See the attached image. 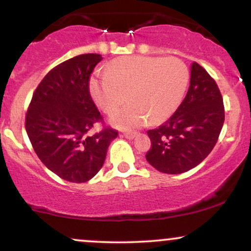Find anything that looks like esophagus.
I'll return each mask as SVG.
<instances>
[{"label": "esophagus", "instance_id": "obj_1", "mask_svg": "<svg viewBox=\"0 0 251 251\" xmlns=\"http://www.w3.org/2000/svg\"><path fill=\"white\" fill-rule=\"evenodd\" d=\"M123 135L125 138H127V139H133L135 135H137V133H135V132H125V133H123Z\"/></svg>", "mask_w": 251, "mask_h": 251}]
</instances>
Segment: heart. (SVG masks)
I'll return each mask as SVG.
<instances>
[{
  "mask_svg": "<svg viewBox=\"0 0 251 251\" xmlns=\"http://www.w3.org/2000/svg\"><path fill=\"white\" fill-rule=\"evenodd\" d=\"M189 82V68L178 57L124 56L113 60L106 73L89 80L94 102L112 113L128 100L127 106L111 117L119 128H135L162 123L177 109Z\"/></svg>",
  "mask_w": 251,
  "mask_h": 251,
  "instance_id": "heart-1",
  "label": "heart"
}]
</instances>
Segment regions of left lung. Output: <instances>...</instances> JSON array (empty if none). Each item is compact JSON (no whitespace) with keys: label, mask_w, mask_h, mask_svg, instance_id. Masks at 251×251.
Here are the masks:
<instances>
[{"label":"left lung","mask_w":251,"mask_h":251,"mask_svg":"<svg viewBox=\"0 0 251 251\" xmlns=\"http://www.w3.org/2000/svg\"><path fill=\"white\" fill-rule=\"evenodd\" d=\"M224 123V106L215 80L197 62L191 65L186 97L171 118L150 129L151 149L146 160L158 171L178 175L208 157Z\"/></svg>","instance_id":"8db88e82"}]
</instances>
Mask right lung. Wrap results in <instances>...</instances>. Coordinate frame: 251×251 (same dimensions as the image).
<instances>
[{
    "label": "right lung",
    "mask_w": 251,
    "mask_h": 251,
    "mask_svg": "<svg viewBox=\"0 0 251 251\" xmlns=\"http://www.w3.org/2000/svg\"><path fill=\"white\" fill-rule=\"evenodd\" d=\"M102 60L82 54L54 67L37 86L25 116V131L34 151L51 172L72 183H85L102 168L118 132H87L100 112L89 94V76Z\"/></svg>",
    "instance_id": "add662e5"
}]
</instances>
